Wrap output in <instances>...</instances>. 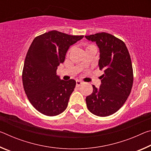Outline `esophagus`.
I'll list each match as a JSON object with an SVG mask.
<instances>
[{
  "label": "esophagus",
  "instance_id": "34e87169",
  "mask_svg": "<svg viewBox=\"0 0 151 151\" xmlns=\"http://www.w3.org/2000/svg\"><path fill=\"white\" fill-rule=\"evenodd\" d=\"M83 83L82 81H78V80H77V81H76V86H80L82 84H83Z\"/></svg>",
  "mask_w": 151,
  "mask_h": 151
}]
</instances>
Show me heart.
Listing matches in <instances>:
<instances>
[{"label":"heart","instance_id":"heart-1","mask_svg":"<svg viewBox=\"0 0 151 151\" xmlns=\"http://www.w3.org/2000/svg\"><path fill=\"white\" fill-rule=\"evenodd\" d=\"M85 47H86V50H89V49H91V48H96L95 46L94 45H85ZM70 49L68 51V54L69 53Z\"/></svg>","mask_w":151,"mask_h":151}]
</instances>
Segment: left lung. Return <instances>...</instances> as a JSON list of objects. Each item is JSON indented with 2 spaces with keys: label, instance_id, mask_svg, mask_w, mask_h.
<instances>
[{
  "label": "left lung",
  "instance_id": "1",
  "mask_svg": "<svg viewBox=\"0 0 151 151\" xmlns=\"http://www.w3.org/2000/svg\"><path fill=\"white\" fill-rule=\"evenodd\" d=\"M85 37L99 48V67L104 70L100 88L93 85V93L86 98V106L94 115H111L121 108L131 93L133 83L131 57L124 42L111 34L99 32Z\"/></svg>",
  "mask_w": 151,
  "mask_h": 151
}]
</instances>
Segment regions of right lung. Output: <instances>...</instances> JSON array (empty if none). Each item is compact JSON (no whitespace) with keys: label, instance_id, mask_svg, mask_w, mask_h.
I'll list each match as a JSON object with an SVG mask.
<instances>
[{"label":"right lung","instance_id":"1","mask_svg":"<svg viewBox=\"0 0 151 151\" xmlns=\"http://www.w3.org/2000/svg\"><path fill=\"white\" fill-rule=\"evenodd\" d=\"M84 37L51 30L35 37L28 50L22 70V83L32 105L45 115L62 113L68 106L76 81L60 80L57 75L70 46Z\"/></svg>","mask_w":151,"mask_h":151}]
</instances>
